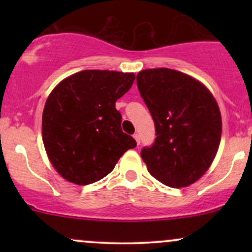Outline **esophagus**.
Masks as SVG:
<instances>
[{
    "label": "esophagus",
    "instance_id": "1",
    "mask_svg": "<svg viewBox=\"0 0 252 252\" xmlns=\"http://www.w3.org/2000/svg\"><path fill=\"white\" fill-rule=\"evenodd\" d=\"M134 138L136 140V143L140 144V135H138L137 132H136V134H134Z\"/></svg>",
    "mask_w": 252,
    "mask_h": 252
}]
</instances>
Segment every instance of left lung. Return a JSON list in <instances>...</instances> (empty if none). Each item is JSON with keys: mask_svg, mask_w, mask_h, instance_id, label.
Here are the masks:
<instances>
[{"mask_svg": "<svg viewBox=\"0 0 252 252\" xmlns=\"http://www.w3.org/2000/svg\"><path fill=\"white\" fill-rule=\"evenodd\" d=\"M137 88L155 124L156 138L141 158L148 172L169 187H186L212 163L221 137L215 97L194 78L170 68L138 72Z\"/></svg>", "mask_w": 252, "mask_h": 252, "instance_id": "left-lung-1", "label": "left lung"}]
</instances>
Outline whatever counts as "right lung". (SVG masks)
Returning a JSON list of instances; mask_svg holds the SVG:
<instances>
[{"label":"right lung","instance_id":"right-lung-1","mask_svg":"<svg viewBox=\"0 0 252 252\" xmlns=\"http://www.w3.org/2000/svg\"><path fill=\"white\" fill-rule=\"evenodd\" d=\"M134 73L85 70L60 82L46 100L42 141L48 158L67 181L94 184L106 176L136 141L122 131L116 100Z\"/></svg>","mask_w":252,"mask_h":252}]
</instances>
